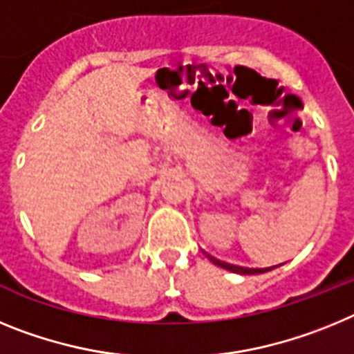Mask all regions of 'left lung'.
Segmentation results:
<instances>
[{"instance_id":"left-lung-1","label":"left lung","mask_w":354,"mask_h":354,"mask_svg":"<svg viewBox=\"0 0 354 354\" xmlns=\"http://www.w3.org/2000/svg\"><path fill=\"white\" fill-rule=\"evenodd\" d=\"M207 257L211 259L216 266H220V268H225V270L232 271V273H239V274H257V273H264V271H270V270H273V268H277V266H273V268H264V270H252V268H241V266L227 264V262L218 261V259L211 257V255H207Z\"/></svg>"}]
</instances>
